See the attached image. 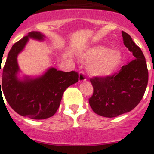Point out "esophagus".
<instances>
[{
    "mask_svg": "<svg viewBox=\"0 0 154 154\" xmlns=\"http://www.w3.org/2000/svg\"><path fill=\"white\" fill-rule=\"evenodd\" d=\"M86 80V77H85V74L84 72L80 71L79 74V82H83Z\"/></svg>",
    "mask_w": 154,
    "mask_h": 154,
    "instance_id": "esophagus-1",
    "label": "esophagus"
}]
</instances>
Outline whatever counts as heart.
<instances>
[{"mask_svg": "<svg viewBox=\"0 0 154 154\" xmlns=\"http://www.w3.org/2000/svg\"><path fill=\"white\" fill-rule=\"evenodd\" d=\"M82 56L88 60H95L91 65L92 73L98 75H106L115 69L121 60V54L117 51H110L106 47L92 48Z\"/></svg>", "mask_w": 154, "mask_h": 154, "instance_id": "obj_1", "label": "heart"}]
</instances>
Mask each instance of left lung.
Wrapping results in <instances>:
<instances>
[{"mask_svg":"<svg viewBox=\"0 0 154 154\" xmlns=\"http://www.w3.org/2000/svg\"><path fill=\"white\" fill-rule=\"evenodd\" d=\"M122 36L123 44L135 59L113 74L90 78L93 93L89 105L94 112L105 117H116L133 110L147 86L148 69L143 51L130 35L122 31Z\"/></svg>","mask_w":154,"mask_h":154,"instance_id":"1","label":"left lung"}]
</instances>
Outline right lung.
I'll use <instances>...</instances> for the list:
<instances>
[{"label":"right lung","mask_w":154,"mask_h":154,"mask_svg":"<svg viewBox=\"0 0 154 154\" xmlns=\"http://www.w3.org/2000/svg\"><path fill=\"white\" fill-rule=\"evenodd\" d=\"M28 38L43 40L44 35L31 31L14 44L3 68L0 94L2 95V89L8 104L19 115L33 119H45L56 112L64 92L79 81V74L75 71L65 72L51 68L40 78L19 81L16 76L18 71L17 56Z\"/></svg>","instance_id":"1"}]
</instances>
